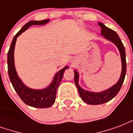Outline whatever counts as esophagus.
<instances>
[{
  "label": "esophagus",
  "mask_w": 133,
  "mask_h": 133,
  "mask_svg": "<svg viewBox=\"0 0 133 133\" xmlns=\"http://www.w3.org/2000/svg\"><path fill=\"white\" fill-rule=\"evenodd\" d=\"M71 63H73V61H72V62H71Z\"/></svg>",
  "instance_id": "34e87169"
}]
</instances>
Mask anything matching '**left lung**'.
<instances>
[{"label":"left lung","instance_id":"left-lung-1","mask_svg":"<svg viewBox=\"0 0 133 133\" xmlns=\"http://www.w3.org/2000/svg\"><path fill=\"white\" fill-rule=\"evenodd\" d=\"M98 24L101 28L100 35L103 36V37L105 39L113 42L118 48L119 53L121 54L122 70H121L120 78L118 80V82H116V84L113 85L109 89H106L105 91H101V92H91V91H89L82 89L79 85V72L77 71V70H74L75 82V84L77 86L78 91H79L80 98L87 104L93 105H100V104L107 103L108 101L111 100L112 98H114L117 95L118 91H120L121 88L122 87V84L124 82L125 73H126V60H125V48L121 40L120 37H118L117 33L114 30L107 28V26H105L103 23L99 22Z\"/></svg>","mask_w":133,"mask_h":133}]
</instances>
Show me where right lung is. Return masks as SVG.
Instances as JSON below:
<instances>
[{"label":"right lung","instance_id":"1","mask_svg":"<svg viewBox=\"0 0 133 133\" xmlns=\"http://www.w3.org/2000/svg\"><path fill=\"white\" fill-rule=\"evenodd\" d=\"M50 20L49 19L42 20V21H30L24 25L21 30L15 35L13 38L10 49L8 53V75L10 82L12 83L15 91L19 95V98L25 104L30 107L36 108H46L50 107L53 105L56 100V91L62 79L63 73L66 69L69 68L68 66H65L63 68L61 69L54 75L52 82L48 87L43 89H33L26 87L22 82L21 79L17 75L15 69L14 54L17 38L28 29L30 26L33 25H44L47 24Z\"/></svg>","mask_w":133,"mask_h":133}]
</instances>
